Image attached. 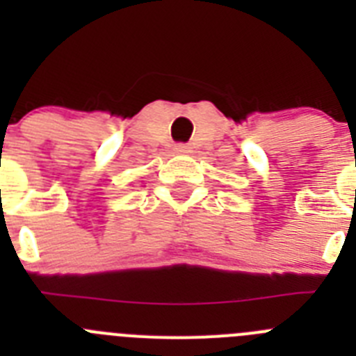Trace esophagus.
I'll list each match as a JSON object with an SVG mask.
<instances>
[{"instance_id":"obj_1","label":"esophagus","mask_w":356,"mask_h":356,"mask_svg":"<svg viewBox=\"0 0 356 356\" xmlns=\"http://www.w3.org/2000/svg\"><path fill=\"white\" fill-rule=\"evenodd\" d=\"M175 151H176V153H180V155H181V153H188V151H191V149H188V146H185V144H176Z\"/></svg>"}]
</instances>
